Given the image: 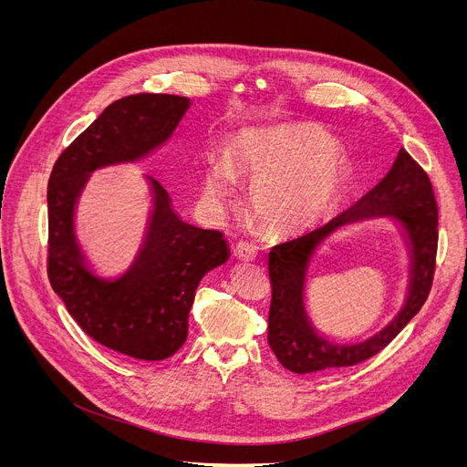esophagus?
Wrapping results in <instances>:
<instances>
[{
	"label": "esophagus",
	"mask_w": 467,
	"mask_h": 467,
	"mask_svg": "<svg viewBox=\"0 0 467 467\" xmlns=\"http://www.w3.org/2000/svg\"><path fill=\"white\" fill-rule=\"evenodd\" d=\"M234 254L236 257H240L242 261H254L257 255V246L248 240H240L234 246Z\"/></svg>",
	"instance_id": "1"
}]
</instances>
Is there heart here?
Returning a JSON list of instances; mask_svg holds the SVG:
<instances>
[{
	"label": "heart",
	"instance_id": "1",
	"mask_svg": "<svg viewBox=\"0 0 467 467\" xmlns=\"http://www.w3.org/2000/svg\"><path fill=\"white\" fill-rule=\"evenodd\" d=\"M234 174L254 182L250 204L261 223L291 231L314 225L333 208L347 180V161L324 130L284 125L244 132L231 157L210 161L204 191L213 204L229 199Z\"/></svg>",
	"mask_w": 467,
	"mask_h": 467
}]
</instances>
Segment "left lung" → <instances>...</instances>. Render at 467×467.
<instances>
[{
	"instance_id": "8db88e82",
	"label": "left lung",
	"mask_w": 467,
	"mask_h": 467,
	"mask_svg": "<svg viewBox=\"0 0 467 467\" xmlns=\"http://www.w3.org/2000/svg\"><path fill=\"white\" fill-rule=\"evenodd\" d=\"M373 214L396 216L411 246L410 297L400 314L380 334L358 346H335L317 336L307 322L302 301L306 268L317 248L337 228ZM437 202L424 168L400 150L391 170L369 192L331 219L327 225L278 244L268 254L273 299L268 310V345L293 373H314L358 365L379 354L419 314L426 303L437 255Z\"/></svg>"
}]
</instances>
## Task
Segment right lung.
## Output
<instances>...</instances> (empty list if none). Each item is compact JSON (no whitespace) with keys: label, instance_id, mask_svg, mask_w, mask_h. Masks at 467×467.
Wrapping results in <instances>:
<instances>
[{"label":"right lung","instance_id":"obj_1","mask_svg":"<svg viewBox=\"0 0 467 467\" xmlns=\"http://www.w3.org/2000/svg\"><path fill=\"white\" fill-rule=\"evenodd\" d=\"M189 108L174 94H132L108 106L57 159L47 189V275L79 327L100 345L143 361L176 354L202 276L229 259L219 231L185 223L166 189L151 182L153 213L141 250L120 278L94 276L73 231V210L90 171L132 162L164 143Z\"/></svg>","mask_w":467,"mask_h":467}]
</instances>
